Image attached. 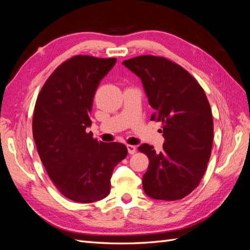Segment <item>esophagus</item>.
Instances as JSON below:
<instances>
[{"mask_svg":"<svg viewBox=\"0 0 250 250\" xmlns=\"http://www.w3.org/2000/svg\"><path fill=\"white\" fill-rule=\"evenodd\" d=\"M127 150H128V153H129V154H134L135 152H137V148H135V146H132V145H127Z\"/></svg>","mask_w":250,"mask_h":250,"instance_id":"1","label":"esophagus"}]
</instances>
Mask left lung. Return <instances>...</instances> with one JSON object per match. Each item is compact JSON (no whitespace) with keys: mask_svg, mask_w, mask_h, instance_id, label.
Segmentation results:
<instances>
[{"mask_svg":"<svg viewBox=\"0 0 250 250\" xmlns=\"http://www.w3.org/2000/svg\"><path fill=\"white\" fill-rule=\"evenodd\" d=\"M142 80L151 120L163 123L162 152L143 144L149 158L143 188L149 197L183 199L198 187L207 170L214 137L211 109L203 88L184 67L171 60L144 55L123 62Z\"/></svg>","mask_w":250,"mask_h":250,"instance_id":"1","label":"left lung"}]
</instances>
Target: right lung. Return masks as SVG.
<instances>
[{
    "label": "right lung",
    "mask_w": 250,
    "mask_h": 250,
    "mask_svg": "<svg viewBox=\"0 0 250 250\" xmlns=\"http://www.w3.org/2000/svg\"><path fill=\"white\" fill-rule=\"evenodd\" d=\"M116 58L74 56L44 83L34 107L37 152L53 184L66 198L90 203L106 197L116 166L127 156L124 144L98 142L92 125L94 96Z\"/></svg>",
    "instance_id": "obj_1"
}]
</instances>
